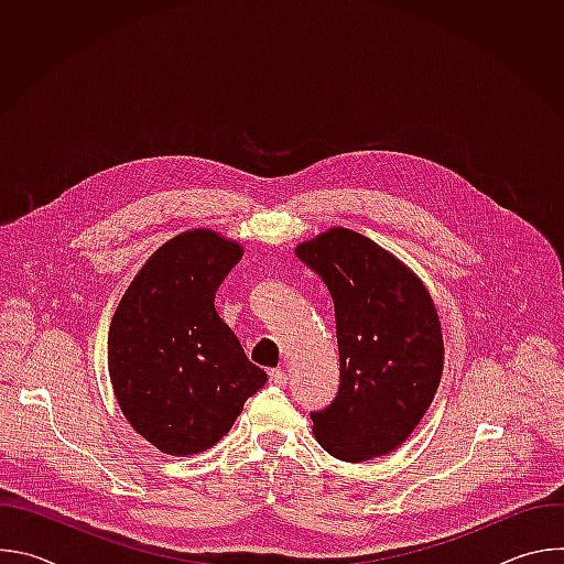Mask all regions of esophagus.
I'll return each mask as SVG.
<instances>
[{"instance_id":"34e87169","label":"esophagus","mask_w":564,"mask_h":564,"mask_svg":"<svg viewBox=\"0 0 564 564\" xmlns=\"http://www.w3.org/2000/svg\"><path fill=\"white\" fill-rule=\"evenodd\" d=\"M270 381H272V383H276V386H285V383H288V375H285V370H283V368H274V370H270Z\"/></svg>"}]
</instances>
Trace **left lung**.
Instances as JSON below:
<instances>
[{
  "label": "left lung",
  "instance_id": "obj_1",
  "mask_svg": "<svg viewBox=\"0 0 564 564\" xmlns=\"http://www.w3.org/2000/svg\"><path fill=\"white\" fill-rule=\"evenodd\" d=\"M330 290L341 381L312 433L330 455L366 462L404 444L444 370L437 307L422 279L375 240L330 227L296 246Z\"/></svg>",
  "mask_w": 564,
  "mask_h": 564
}]
</instances>
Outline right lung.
I'll use <instances>...</instances> for the list:
<instances>
[{
    "label": "right lung",
    "instance_id": "1",
    "mask_svg": "<svg viewBox=\"0 0 564 564\" xmlns=\"http://www.w3.org/2000/svg\"><path fill=\"white\" fill-rule=\"evenodd\" d=\"M243 248L214 229L160 246L109 326V377L131 429L167 455L212 448L265 381L214 307Z\"/></svg>",
    "mask_w": 564,
    "mask_h": 564
}]
</instances>
